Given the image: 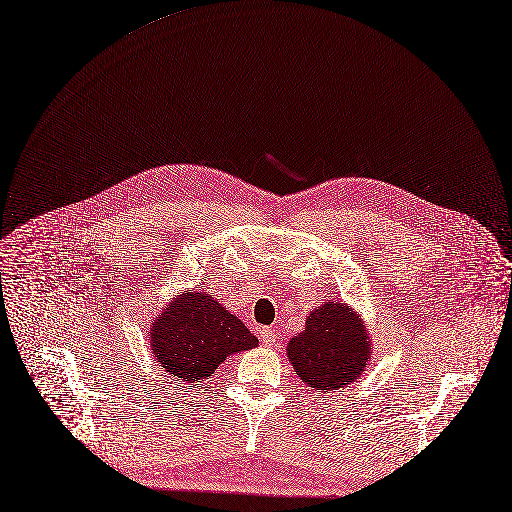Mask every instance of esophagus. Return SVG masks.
I'll use <instances>...</instances> for the list:
<instances>
[{"instance_id": "obj_1", "label": "esophagus", "mask_w": 512, "mask_h": 512, "mask_svg": "<svg viewBox=\"0 0 512 512\" xmlns=\"http://www.w3.org/2000/svg\"><path fill=\"white\" fill-rule=\"evenodd\" d=\"M260 340L264 345H274L278 341V332L274 328H262L260 330Z\"/></svg>"}]
</instances>
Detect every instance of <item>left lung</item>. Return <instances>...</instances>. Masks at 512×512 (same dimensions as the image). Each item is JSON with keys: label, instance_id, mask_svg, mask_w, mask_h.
<instances>
[{"label": "left lung", "instance_id": "obj_1", "mask_svg": "<svg viewBox=\"0 0 512 512\" xmlns=\"http://www.w3.org/2000/svg\"><path fill=\"white\" fill-rule=\"evenodd\" d=\"M371 351L361 316L338 300L314 310L304 332L288 343V357L298 377L320 391L340 389L359 379Z\"/></svg>", "mask_w": 512, "mask_h": 512}]
</instances>
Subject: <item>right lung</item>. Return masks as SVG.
<instances>
[{
    "instance_id": "obj_1",
    "label": "right lung",
    "mask_w": 512,
    "mask_h": 512,
    "mask_svg": "<svg viewBox=\"0 0 512 512\" xmlns=\"http://www.w3.org/2000/svg\"><path fill=\"white\" fill-rule=\"evenodd\" d=\"M258 345V338L222 304L204 292H188L151 326L159 371L192 389L208 379L228 355Z\"/></svg>"
}]
</instances>
